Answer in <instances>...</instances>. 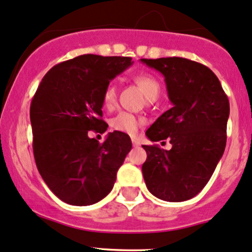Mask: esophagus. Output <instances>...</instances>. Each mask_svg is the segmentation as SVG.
<instances>
[{
  "label": "esophagus",
  "instance_id": "34e87169",
  "mask_svg": "<svg viewBox=\"0 0 252 252\" xmlns=\"http://www.w3.org/2000/svg\"><path fill=\"white\" fill-rule=\"evenodd\" d=\"M132 144H133V147H138V145H141V143H139L136 138H132Z\"/></svg>",
  "mask_w": 252,
  "mask_h": 252
}]
</instances>
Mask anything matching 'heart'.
<instances>
[{
  "label": "heart",
  "mask_w": 252,
  "mask_h": 252,
  "mask_svg": "<svg viewBox=\"0 0 252 252\" xmlns=\"http://www.w3.org/2000/svg\"><path fill=\"white\" fill-rule=\"evenodd\" d=\"M134 81L141 87V90L144 92L145 97L149 100L157 99L159 97L160 84L154 76L148 74H141L134 77ZM102 100L103 105L105 108L109 109L114 107V104L116 102L115 85L109 84L104 88ZM142 124H143V120L141 118H138V116L133 115L131 113H127V111H121V113H119L118 115L111 119V127H113V129L123 132V133L126 134H136L139 127L142 126Z\"/></svg>",
  "instance_id": "heart-1"
}]
</instances>
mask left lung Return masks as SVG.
Masks as SVG:
<instances>
[{
	"label": "left lung",
	"mask_w": 252,
	"mask_h": 252,
	"mask_svg": "<svg viewBox=\"0 0 252 252\" xmlns=\"http://www.w3.org/2000/svg\"><path fill=\"white\" fill-rule=\"evenodd\" d=\"M141 61L164 75L172 103L145 132L152 142L168 139L172 145L170 150L143 145L145 184L161 200H188L206 186L224 152L229 100L216 75L198 62L181 57Z\"/></svg>",
	"instance_id": "1"
}]
</instances>
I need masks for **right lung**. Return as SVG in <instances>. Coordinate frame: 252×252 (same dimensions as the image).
<instances>
[{
  "label": "right lung",
  "instance_id": "obj_1",
  "mask_svg": "<svg viewBox=\"0 0 252 252\" xmlns=\"http://www.w3.org/2000/svg\"><path fill=\"white\" fill-rule=\"evenodd\" d=\"M131 57L84 54L62 62L43 76L30 105L32 149L41 177L64 203L86 206L110 193L132 143L114 131L99 143L88 131L104 133L103 92L132 65Z\"/></svg>",
  "mask_w": 252,
  "mask_h": 252
}]
</instances>
